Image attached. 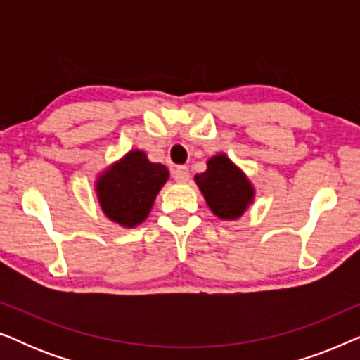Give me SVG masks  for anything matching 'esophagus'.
<instances>
[{
	"label": "esophagus",
	"mask_w": 360,
	"mask_h": 360,
	"mask_svg": "<svg viewBox=\"0 0 360 360\" xmlns=\"http://www.w3.org/2000/svg\"><path fill=\"white\" fill-rule=\"evenodd\" d=\"M174 179L176 184H186V181L190 180V172L186 169L185 165H180L176 167L175 172H174Z\"/></svg>",
	"instance_id": "34e87169"
}]
</instances>
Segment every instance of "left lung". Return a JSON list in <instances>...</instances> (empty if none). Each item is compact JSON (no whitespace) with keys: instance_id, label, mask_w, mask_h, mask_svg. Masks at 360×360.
Returning a JSON list of instances; mask_svg holds the SVG:
<instances>
[{"instance_id":"8db88e82","label":"left lung","mask_w":360,"mask_h":360,"mask_svg":"<svg viewBox=\"0 0 360 360\" xmlns=\"http://www.w3.org/2000/svg\"><path fill=\"white\" fill-rule=\"evenodd\" d=\"M195 181L219 219H239L254 203L255 190L248 175L223 152L206 162V170L196 174Z\"/></svg>"}]
</instances>
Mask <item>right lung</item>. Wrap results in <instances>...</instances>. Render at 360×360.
Returning <instances> with one entry per match:
<instances>
[{"instance_id": "right-lung-1", "label": "right lung", "mask_w": 360, "mask_h": 360, "mask_svg": "<svg viewBox=\"0 0 360 360\" xmlns=\"http://www.w3.org/2000/svg\"><path fill=\"white\" fill-rule=\"evenodd\" d=\"M167 180L165 165L150 162L144 150H129L96 176L98 203L112 223L136 228L149 216Z\"/></svg>"}]
</instances>
